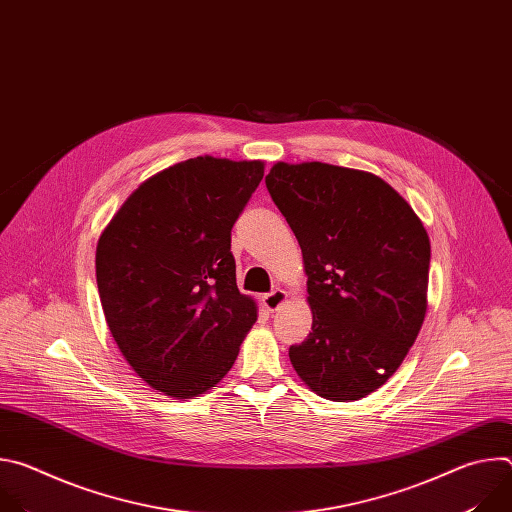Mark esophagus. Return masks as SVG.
I'll use <instances>...</instances> for the list:
<instances>
[{
    "label": "esophagus",
    "instance_id": "esophagus-1",
    "mask_svg": "<svg viewBox=\"0 0 512 512\" xmlns=\"http://www.w3.org/2000/svg\"><path fill=\"white\" fill-rule=\"evenodd\" d=\"M287 302V294L283 289H273L271 294L263 296V306L267 312H277Z\"/></svg>",
    "mask_w": 512,
    "mask_h": 512
}]
</instances>
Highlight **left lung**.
<instances>
[{"label": "left lung", "instance_id": "8db88e82", "mask_svg": "<svg viewBox=\"0 0 512 512\" xmlns=\"http://www.w3.org/2000/svg\"><path fill=\"white\" fill-rule=\"evenodd\" d=\"M308 275L312 332L289 346L300 379L330 401L383 387L427 310L429 237L385 180L322 162H277L265 176Z\"/></svg>", "mask_w": 512, "mask_h": 512}]
</instances>
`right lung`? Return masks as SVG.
Wrapping results in <instances>:
<instances>
[{"label":"right lung","mask_w":512,"mask_h":512,"mask_svg":"<svg viewBox=\"0 0 512 512\" xmlns=\"http://www.w3.org/2000/svg\"><path fill=\"white\" fill-rule=\"evenodd\" d=\"M263 168L212 156L174 164L139 184L99 237L107 326L131 369L168 397L221 383L257 320L237 287L231 229Z\"/></svg>","instance_id":"1"}]
</instances>
